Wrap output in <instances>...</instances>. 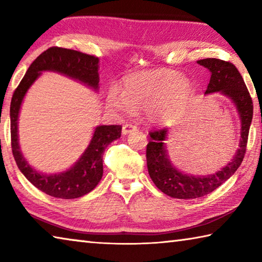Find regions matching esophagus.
Segmentation results:
<instances>
[{"label":"esophagus","mask_w":262,"mask_h":262,"mask_svg":"<svg viewBox=\"0 0 262 262\" xmlns=\"http://www.w3.org/2000/svg\"><path fill=\"white\" fill-rule=\"evenodd\" d=\"M136 129H137V127L135 125H130V123H127V125H123V127H122V134L127 135V134H129V133L136 130Z\"/></svg>","instance_id":"34e87169"}]
</instances>
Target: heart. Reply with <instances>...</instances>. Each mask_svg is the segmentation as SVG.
I'll return each instance as SVG.
<instances>
[{
	"mask_svg": "<svg viewBox=\"0 0 262 262\" xmlns=\"http://www.w3.org/2000/svg\"><path fill=\"white\" fill-rule=\"evenodd\" d=\"M192 92V83L178 72H139L122 79L121 94L111 89L107 103L115 111L126 114L134 112L135 108H143L147 121L157 125L176 117L187 104Z\"/></svg>",
	"mask_w": 262,
	"mask_h": 262,
	"instance_id": "heart-1",
	"label": "heart"
}]
</instances>
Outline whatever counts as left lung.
Here are the masks:
<instances>
[{"mask_svg": "<svg viewBox=\"0 0 262 262\" xmlns=\"http://www.w3.org/2000/svg\"><path fill=\"white\" fill-rule=\"evenodd\" d=\"M198 63L210 72V81L205 95L220 92L232 101L241 119V137L236 154L220 171L207 176H194L180 171L172 164L166 143L168 129L150 132L147 145V165L154 184L164 194L174 199H196L211 193L238 170L246 152V144L253 118V101L241 73L230 62L220 59H203Z\"/></svg>", "mask_w": 262, "mask_h": 262, "instance_id": "1", "label": "left lung"}]
</instances>
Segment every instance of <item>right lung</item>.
Returning a JSON list of instances; mask_svg holds the SVG:
<instances>
[{"label":"right lung","mask_w":262,"mask_h":262,"mask_svg":"<svg viewBox=\"0 0 262 262\" xmlns=\"http://www.w3.org/2000/svg\"><path fill=\"white\" fill-rule=\"evenodd\" d=\"M99 59L61 47H51L35 59L14 92L10 104L11 148L17 166L31 184L41 192L59 199H77L90 193L103 177V154L107 145L120 139L121 126H97L81 157L68 170L46 174L32 167L21 154L18 118L24 97L42 72H54L98 91Z\"/></svg>","instance_id":"obj_1"}]
</instances>
